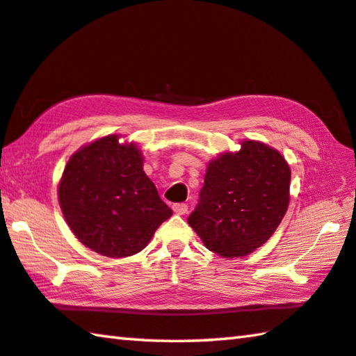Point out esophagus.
Masks as SVG:
<instances>
[{
    "label": "esophagus",
    "mask_w": 356,
    "mask_h": 356,
    "mask_svg": "<svg viewBox=\"0 0 356 356\" xmlns=\"http://www.w3.org/2000/svg\"><path fill=\"white\" fill-rule=\"evenodd\" d=\"M172 210L174 212H176L177 215H185L186 212H188V206H186V204H174L172 206Z\"/></svg>",
    "instance_id": "obj_1"
}]
</instances>
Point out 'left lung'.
I'll use <instances>...</instances> for the list:
<instances>
[{"label": "left lung", "instance_id": "1", "mask_svg": "<svg viewBox=\"0 0 356 356\" xmlns=\"http://www.w3.org/2000/svg\"><path fill=\"white\" fill-rule=\"evenodd\" d=\"M291 168L257 141L210 161L197 206L188 216L204 245L222 257L250 254L273 236L289 206Z\"/></svg>", "mask_w": 356, "mask_h": 356}]
</instances>
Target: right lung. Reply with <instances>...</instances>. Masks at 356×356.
Listing matches in <instances>:
<instances>
[{"label": "right lung", "mask_w": 356, "mask_h": 356, "mask_svg": "<svg viewBox=\"0 0 356 356\" xmlns=\"http://www.w3.org/2000/svg\"><path fill=\"white\" fill-rule=\"evenodd\" d=\"M59 206L80 242L108 257L141 251L172 210L143 171L135 144L105 136L70 156L59 182Z\"/></svg>", "instance_id": "add662e5"}]
</instances>
